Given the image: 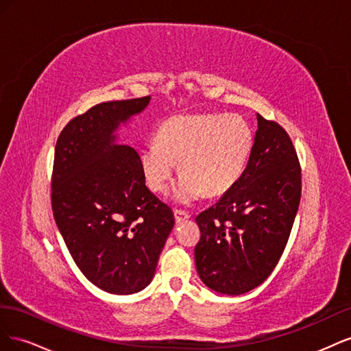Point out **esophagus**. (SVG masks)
<instances>
[{
	"label": "esophagus",
	"mask_w": 351,
	"mask_h": 351,
	"mask_svg": "<svg viewBox=\"0 0 351 351\" xmlns=\"http://www.w3.org/2000/svg\"><path fill=\"white\" fill-rule=\"evenodd\" d=\"M174 217H176V222H183V221H186V219L190 218V215L187 214V212L180 210V209H176V210H174Z\"/></svg>",
	"instance_id": "obj_1"
}]
</instances>
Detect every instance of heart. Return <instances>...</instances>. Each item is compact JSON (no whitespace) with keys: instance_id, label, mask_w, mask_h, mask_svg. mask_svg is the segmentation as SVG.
Returning <instances> with one entry per match:
<instances>
[{"instance_id":"b5f03b06","label":"heart","mask_w":351,"mask_h":351,"mask_svg":"<svg viewBox=\"0 0 351 351\" xmlns=\"http://www.w3.org/2000/svg\"><path fill=\"white\" fill-rule=\"evenodd\" d=\"M253 149L249 124L236 115L187 114L165 120L156 141L139 151L145 182L152 192L164 193L176 174L182 178L174 199L193 204L202 195L219 196L234 186L246 169Z\"/></svg>"}]
</instances>
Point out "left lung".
Masks as SVG:
<instances>
[{
  "instance_id": "obj_1",
  "label": "left lung",
  "mask_w": 351,
  "mask_h": 351,
  "mask_svg": "<svg viewBox=\"0 0 351 351\" xmlns=\"http://www.w3.org/2000/svg\"><path fill=\"white\" fill-rule=\"evenodd\" d=\"M302 196V168L282 127L258 114L252 155L239 182L200 212L196 269L209 289L239 295L272 274Z\"/></svg>"
}]
</instances>
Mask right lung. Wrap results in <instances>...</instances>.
Listing matches in <instances>:
<instances>
[{
    "label": "right lung",
    "mask_w": 351,
    "mask_h": 351,
    "mask_svg": "<svg viewBox=\"0 0 351 351\" xmlns=\"http://www.w3.org/2000/svg\"><path fill=\"white\" fill-rule=\"evenodd\" d=\"M149 97L95 105L61 130L51 177L57 227L79 269L114 294L141 291L154 278L174 227L171 208L145 184L137 152L114 132Z\"/></svg>",
    "instance_id": "right-lung-1"
}]
</instances>
